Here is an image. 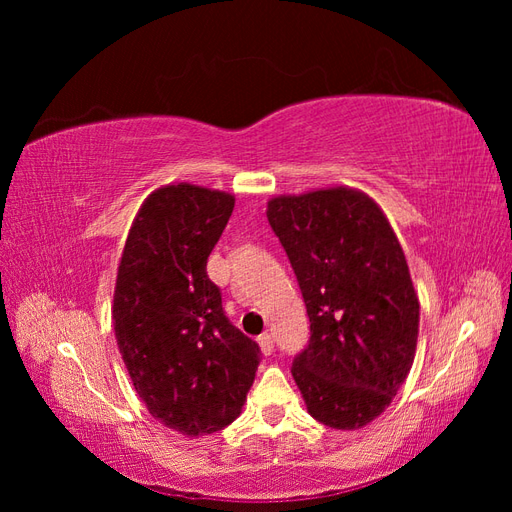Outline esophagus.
<instances>
[{
	"label": "esophagus",
	"mask_w": 512,
	"mask_h": 512,
	"mask_svg": "<svg viewBox=\"0 0 512 512\" xmlns=\"http://www.w3.org/2000/svg\"><path fill=\"white\" fill-rule=\"evenodd\" d=\"M258 346H260V350H262V354H271L273 352V348H275V342H273V337L269 335V333H262L260 337H258Z\"/></svg>",
	"instance_id": "34e87169"
}]
</instances>
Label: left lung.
<instances>
[{"instance_id": "obj_1", "label": "left lung", "mask_w": 512, "mask_h": 512, "mask_svg": "<svg viewBox=\"0 0 512 512\" xmlns=\"http://www.w3.org/2000/svg\"><path fill=\"white\" fill-rule=\"evenodd\" d=\"M267 218L309 316L292 378L307 412L333 429L380 416L414 363L418 297L404 250L374 198L354 188L275 196Z\"/></svg>"}]
</instances>
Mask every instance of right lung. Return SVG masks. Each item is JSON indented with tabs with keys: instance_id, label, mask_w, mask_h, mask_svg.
<instances>
[{
	"instance_id": "1",
	"label": "right lung",
	"mask_w": 512,
	"mask_h": 512,
	"mask_svg": "<svg viewBox=\"0 0 512 512\" xmlns=\"http://www.w3.org/2000/svg\"><path fill=\"white\" fill-rule=\"evenodd\" d=\"M235 196L162 185L138 209L123 247L113 327L134 389L153 418L188 438L241 414L260 348L224 316L207 258Z\"/></svg>"
}]
</instances>
